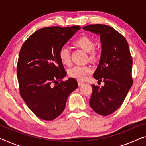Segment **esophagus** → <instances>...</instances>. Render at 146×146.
Returning a JSON list of instances; mask_svg holds the SVG:
<instances>
[{
	"mask_svg": "<svg viewBox=\"0 0 146 146\" xmlns=\"http://www.w3.org/2000/svg\"><path fill=\"white\" fill-rule=\"evenodd\" d=\"M84 82L82 81H80V80H78V85L79 86H80L82 85V84H83Z\"/></svg>",
	"mask_w": 146,
	"mask_h": 146,
	"instance_id": "34e87169",
	"label": "esophagus"
}]
</instances>
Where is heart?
<instances>
[{"mask_svg": "<svg viewBox=\"0 0 146 146\" xmlns=\"http://www.w3.org/2000/svg\"><path fill=\"white\" fill-rule=\"evenodd\" d=\"M73 44L80 48L84 51L88 52L90 59H94L96 56V50L94 48V42L92 38L86 36H80L73 42ZM59 58L62 64L68 65L71 62V56L69 49L66 46L60 48L58 52ZM92 72V69L88 66H75L69 69L68 75L70 77L77 80H85L87 75Z\"/></svg>", "mask_w": 146, "mask_h": 146, "instance_id": "1", "label": "heart"}]
</instances>
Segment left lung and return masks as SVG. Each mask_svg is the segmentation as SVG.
<instances>
[{
	"label": "left lung",
	"mask_w": 146,
	"mask_h": 146,
	"mask_svg": "<svg viewBox=\"0 0 146 146\" xmlns=\"http://www.w3.org/2000/svg\"><path fill=\"white\" fill-rule=\"evenodd\" d=\"M82 28L100 36L101 58L93 76L105 84L101 88L92 84L89 103L96 113L107 116L122 105L133 84L132 56L126 38L113 27L91 24Z\"/></svg>",
	"instance_id": "left-lung-1"
}]
</instances>
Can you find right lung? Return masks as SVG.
<instances>
[{
	"mask_svg": "<svg viewBox=\"0 0 146 146\" xmlns=\"http://www.w3.org/2000/svg\"><path fill=\"white\" fill-rule=\"evenodd\" d=\"M80 29L79 25L42 28L25 41L19 51V94L31 111L42 120L52 121L61 115L69 95L77 88L73 78L62 80L67 73L58 52Z\"/></svg>",
	"mask_w": 146,
	"mask_h": 146,
	"instance_id": "obj_1",
	"label": "right lung"
}]
</instances>
